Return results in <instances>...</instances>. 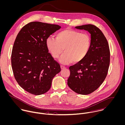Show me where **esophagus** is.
Wrapping results in <instances>:
<instances>
[{"label": "esophagus", "instance_id": "34e87169", "mask_svg": "<svg viewBox=\"0 0 125 125\" xmlns=\"http://www.w3.org/2000/svg\"><path fill=\"white\" fill-rule=\"evenodd\" d=\"M60 67H61V69H63L65 68V67L64 66H62V65H61Z\"/></svg>", "mask_w": 125, "mask_h": 125}]
</instances>
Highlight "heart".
Returning a JSON list of instances; mask_svg holds the SVG:
<instances>
[{"mask_svg":"<svg viewBox=\"0 0 125 125\" xmlns=\"http://www.w3.org/2000/svg\"><path fill=\"white\" fill-rule=\"evenodd\" d=\"M55 38L48 37L46 41V47L55 59L59 57L64 49L65 53L60 59L62 64L79 63L86 57L89 51L91 37L86 33L66 28L58 32Z\"/></svg>","mask_w":125,"mask_h":125,"instance_id":"b5f03b06","label":"heart"}]
</instances>
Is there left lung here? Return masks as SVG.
Segmentation results:
<instances>
[{
    "label": "left lung",
    "mask_w": 125,
    "mask_h": 125,
    "mask_svg": "<svg viewBox=\"0 0 125 125\" xmlns=\"http://www.w3.org/2000/svg\"><path fill=\"white\" fill-rule=\"evenodd\" d=\"M91 34V46L86 57L69 67V87L75 93L88 95L97 90L104 80L110 64L108 42L102 31L93 24L75 26Z\"/></svg>",
    "instance_id": "left-lung-1"
}]
</instances>
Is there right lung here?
Returning <instances> with one entry per match:
<instances>
[{"label":"right lung","mask_w":125,"mask_h":125,"mask_svg":"<svg viewBox=\"0 0 125 125\" xmlns=\"http://www.w3.org/2000/svg\"><path fill=\"white\" fill-rule=\"evenodd\" d=\"M61 28L58 25L33 21L24 25L15 39L11 54L14 77L24 90L35 95L43 94L51 87L60 64L47 48L46 39Z\"/></svg>","instance_id":"right-lung-1"}]
</instances>
